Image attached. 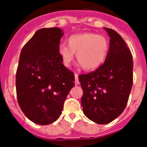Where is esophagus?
Returning a JSON list of instances; mask_svg holds the SVG:
<instances>
[{"label":"esophagus","mask_w":147,"mask_h":147,"mask_svg":"<svg viewBox=\"0 0 147 147\" xmlns=\"http://www.w3.org/2000/svg\"><path fill=\"white\" fill-rule=\"evenodd\" d=\"M79 83H80V82H79L78 75H77V74H75V84H76V85H78Z\"/></svg>","instance_id":"1"}]
</instances>
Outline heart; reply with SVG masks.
Listing matches in <instances>:
<instances>
[{
	"label": "heart",
	"instance_id": "1",
	"mask_svg": "<svg viewBox=\"0 0 147 147\" xmlns=\"http://www.w3.org/2000/svg\"><path fill=\"white\" fill-rule=\"evenodd\" d=\"M67 45L58 46V54L62 64L70 67L76 53L78 62L83 69L94 70L102 66L108 55V39L104 35L94 32L74 34L67 38Z\"/></svg>",
	"mask_w": 147,
	"mask_h": 147
}]
</instances>
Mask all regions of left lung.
Here are the masks:
<instances>
[{"label":"left lung","mask_w":147,"mask_h":147,"mask_svg":"<svg viewBox=\"0 0 147 147\" xmlns=\"http://www.w3.org/2000/svg\"><path fill=\"white\" fill-rule=\"evenodd\" d=\"M108 32L109 49L104 64L90 73L79 76L83 94V113L99 124L112 122L126 107L133 83L132 55L117 31Z\"/></svg>","instance_id":"8db88e82"}]
</instances>
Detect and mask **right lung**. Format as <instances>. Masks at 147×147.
<instances>
[{"mask_svg": "<svg viewBox=\"0 0 147 147\" xmlns=\"http://www.w3.org/2000/svg\"><path fill=\"white\" fill-rule=\"evenodd\" d=\"M63 34L58 27L40 29L21 50L16 76L17 101L25 116L37 124L57 120L75 86L74 73L58 54Z\"/></svg>", "mask_w": 147, "mask_h": 147, "instance_id": "add662e5", "label": "right lung"}]
</instances>
